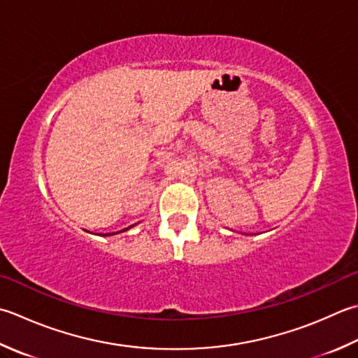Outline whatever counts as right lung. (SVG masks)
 Segmentation results:
<instances>
[{
	"label": "right lung",
	"mask_w": 358,
	"mask_h": 358,
	"mask_svg": "<svg viewBox=\"0 0 358 358\" xmlns=\"http://www.w3.org/2000/svg\"><path fill=\"white\" fill-rule=\"evenodd\" d=\"M135 225H136V223H135ZM135 225H130L129 228H124L122 231H116V233H108V234H102V236H113V234H117V233H124V231H127V229H130V228H133V227H135Z\"/></svg>",
	"instance_id": "1"
}]
</instances>
